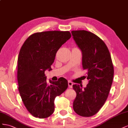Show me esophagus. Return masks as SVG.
I'll return each mask as SVG.
<instances>
[{"label":"esophagus","instance_id":"esophagus-1","mask_svg":"<svg viewBox=\"0 0 128 128\" xmlns=\"http://www.w3.org/2000/svg\"><path fill=\"white\" fill-rule=\"evenodd\" d=\"M73 84H73L72 82H71L70 81L68 82V87H70V88H72Z\"/></svg>","mask_w":128,"mask_h":128}]
</instances>
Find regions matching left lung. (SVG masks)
Wrapping results in <instances>:
<instances>
[{"mask_svg": "<svg viewBox=\"0 0 128 128\" xmlns=\"http://www.w3.org/2000/svg\"><path fill=\"white\" fill-rule=\"evenodd\" d=\"M71 33L82 52V68L88 80L84 88L78 84L73 85L76 94L73 108L78 115L90 117L96 114L107 100L112 82L114 66L107 46L98 36L84 30Z\"/></svg>", "mask_w": 128, "mask_h": 128, "instance_id": "8db88e82", "label": "left lung"}]
</instances>
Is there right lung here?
Listing matches in <instances>:
<instances>
[{"mask_svg":"<svg viewBox=\"0 0 128 128\" xmlns=\"http://www.w3.org/2000/svg\"><path fill=\"white\" fill-rule=\"evenodd\" d=\"M71 37L70 32L48 31L36 32L22 46L18 60L17 78L19 90L24 105L35 118H44L53 114L54 100L66 90L68 81L46 82L44 72L52 70L56 54Z\"/></svg>","mask_w":128,"mask_h":128,"instance_id":"add662e5","label":"right lung"}]
</instances>
